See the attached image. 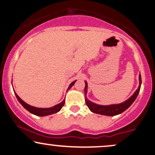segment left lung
<instances>
[{"instance_id":"obj_1","label":"left lung","mask_w":155,"mask_h":155,"mask_svg":"<svg viewBox=\"0 0 155 155\" xmlns=\"http://www.w3.org/2000/svg\"><path fill=\"white\" fill-rule=\"evenodd\" d=\"M140 84H141V76H140V74H139V87H138L136 91L134 92V94L129 99H127V101H125L124 102L120 104L109 105V106H101V105L94 104V103L89 101L88 98H87L86 95L87 92V83L85 81L84 95L86 104L88 106V108H90V111L93 112V113L106 115V116H115V115L120 114L125 111L126 109H127L132 105L133 103L134 102L135 100H136L137 96H138V93H139Z\"/></svg>"}]
</instances>
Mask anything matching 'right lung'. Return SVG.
<instances>
[{
  "instance_id": "add662e5",
  "label": "right lung",
  "mask_w": 155,
  "mask_h": 155,
  "mask_svg": "<svg viewBox=\"0 0 155 155\" xmlns=\"http://www.w3.org/2000/svg\"><path fill=\"white\" fill-rule=\"evenodd\" d=\"M75 82H76V81H73V82L70 85H69L68 88V90H67V91L68 90H70L71 88V87L74 84H75ZM15 95H16V97H17V100H18L19 102L21 104H22V106L25 108L26 110H28V111L31 112V113L33 114H35V115H36V116H39V117L47 116V115H50V114H52L57 113V112L60 111V109L63 108L64 104H65V99H64V100L62 101L60 104L56 105V106H53V107L47 108H36V107H34V106H30V105L26 104L25 102H24V101H23L22 99H21L20 97H19V96L17 95V93H15Z\"/></svg>"
}]
</instances>
